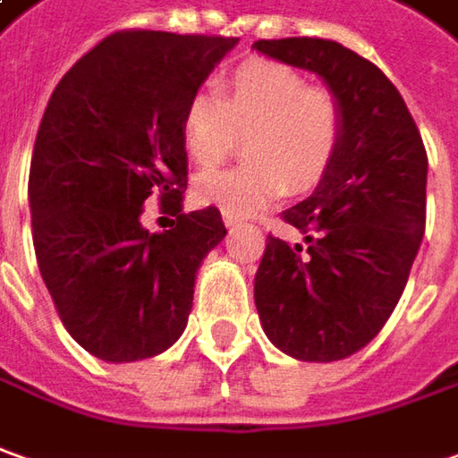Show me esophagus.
I'll use <instances>...</instances> for the list:
<instances>
[{
	"label": "esophagus",
	"instance_id": "esophagus-1",
	"mask_svg": "<svg viewBox=\"0 0 458 458\" xmlns=\"http://www.w3.org/2000/svg\"><path fill=\"white\" fill-rule=\"evenodd\" d=\"M242 217L238 216V213H230V210H223V223H225V225H235V223H241Z\"/></svg>",
	"mask_w": 458,
	"mask_h": 458
}]
</instances>
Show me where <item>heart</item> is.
Instances as JSON below:
<instances>
[{
    "label": "heart",
    "mask_w": 458,
    "mask_h": 458,
    "mask_svg": "<svg viewBox=\"0 0 458 458\" xmlns=\"http://www.w3.org/2000/svg\"><path fill=\"white\" fill-rule=\"evenodd\" d=\"M344 132L341 102L326 87H308L303 74L273 62L248 59L223 95L200 89L182 110L185 152L200 167H216L242 138L245 163L205 173L195 198L250 216L278 198L306 192L326 175Z\"/></svg>",
    "instance_id": "heart-1"
}]
</instances>
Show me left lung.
I'll list each match as a JSON object with an SVG mask.
<instances>
[{
    "label": "left lung",
    "instance_id": "1",
    "mask_svg": "<svg viewBox=\"0 0 458 458\" xmlns=\"http://www.w3.org/2000/svg\"><path fill=\"white\" fill-rule=\"evenodd\" d=\"M253 49L318 74L344 112L318 188L281 216L306 245L268 235L255 273L260 326L298 360L348 359L394 313L424 238V142L399 89L348 47L288 37Z\"/></svg>",
    "mask_w": 458,
    "mask_h": 458
}]
</instances>
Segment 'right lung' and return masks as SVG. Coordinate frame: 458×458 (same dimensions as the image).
Returning <instances> with one entry per match:
<instances>
[{
  "label": "right lung",
  "instance_id": "1",
  "mask_svg": "<svg viewBox=\"0 0 458 458\" xmlns=\"http://www.w3.org/2000/svg\"><path fill=\"white\" fill-rule=\"evenodd\" d=\"M235 45L114 32L47 102L30 167L34 253L64 328L98 359H152L188 326L198 268L228 230L217 208L182 213V110ZM152 191L176 216L163 233L139 220Z\"/></svg>",
  "mask_w": 458,
  "mask_h": 458
}]
</instances>
